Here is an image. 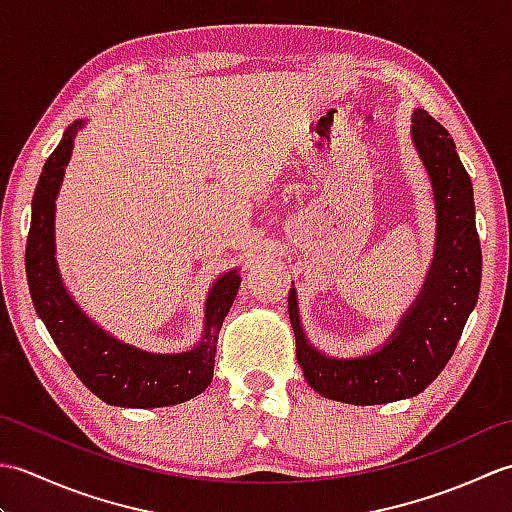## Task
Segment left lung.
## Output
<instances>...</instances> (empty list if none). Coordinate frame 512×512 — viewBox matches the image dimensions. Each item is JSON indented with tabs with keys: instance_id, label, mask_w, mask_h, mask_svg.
<instances>
[{
	"instance_id": "8db88e82",
	"label": "left lung",
	"mask_w": 512,
	"mask_h": 512,
	"mask_svg": "<svg viewBox=\"0 0 512 512\" xmlns=\"http://www.w3.org/2000/svg\"><path fill=\"white\" fill-rule=\"evenodd\" d=\"M411 140L436 200V250L420 295L402 314L387 343L358 358L325 356L303 334L297 290L288 292L297 361L308 385L330 400L385 405L418 396L449 363L480 295L482 248L469 173L447 129L424 110L413 112Z\"/></svg>"
}]
</instances>
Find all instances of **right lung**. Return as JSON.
Instances as JSON below:
<instances>
[{
	"mask_svg": "<svg viewBox=\"0 0 512 512\" xmlns=\"http://www.w3.org/2000/svg\"><path fill=\"white\" fill-rule=\"evenodd\" d=\"M83 125V121H76L65 129L61 143L43 165L32 195V220L26 242V277L32 303L65 361L94 396L114 407L151 409L178 405L211 385L217 336L242 279L237 268L217 277L206 297L202 339L193 350L180 354L145 352L118 341L76 306L63 286L54 257V200L72 156L74 136Z\"/></svg>",
	"mask_w": 512,
	"mask_h": 512,
	"instance_id": "right-lung-1",
	"label": "right lung"
}]
</instances>
